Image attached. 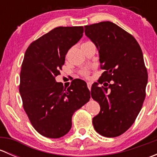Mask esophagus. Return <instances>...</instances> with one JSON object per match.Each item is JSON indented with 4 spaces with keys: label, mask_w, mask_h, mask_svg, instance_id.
Instances as JSON below:
<instances>
[{
    "label": "esophagus",
    "mask_w": 157,
    "mask_h": 157,
    "mask_svg": "<svg viewBox=\"0 0 157 157\" xmlns=\"http://www.w3.org/2000/svg\"><path fill=\"white\" fill-rule=\"evenodd\" d=\"M91 85H92V83H90V82H87V87L90 90V89H91Z\"/></svg>",
    "instance_id": "esophagus-1"
}]
</instances>
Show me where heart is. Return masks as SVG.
<instances>
[{"label": "heart", "instance_id": "1", "mask_svg": "<svg viewBox=\"0 0 157 157\" xmlns=\"http://www.w3.org/2000/svg\"><path fill=\"white\" fill-rule=\"evenodd\" d=\"M83 74L84 76H87V74H88V71H83Z\"/></svg>", "mask_w": 157, "mask_h": 157}]
</instances>
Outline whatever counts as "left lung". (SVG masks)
Masks as SVG:
<instances>
[{
	"label": "left lung",
	"mask_w": 157,
	"mask_h": 157,
	"mask_svg": "<svg viewBox=\"0 0 157 157\" xmlns=\"http://www.w3.org/2000/svg\"><path fill=\"white\" fill-rule=\"evenodd\" d=\"M85 34L99 51L105 70L91 87L100 112L93 118L97 133L107 137L121 135L138 115L146 96L147 71L143 53L134 36L109 21L85 26ZM104 86L98 85L103 82Z\"/></svg>",
	"instance_id": "8db88e82"
}]
</instances>
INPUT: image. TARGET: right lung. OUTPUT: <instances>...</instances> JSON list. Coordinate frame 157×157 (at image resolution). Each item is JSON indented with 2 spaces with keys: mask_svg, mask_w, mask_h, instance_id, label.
Here are the masks:
<instances>
[{
  "mask_svg": "<svg viewBox=\"0 0 157 157\" xmlns=\"http://www.w3.org/2000/svg\"><path fill=\"white\" fill-rule=\"evenodd\" d=\"M83 33V26H59L32 42L25 52L19 90L32 125L44 137L67 134L73 114L90 99L83 80H76L67 88L55 80L67 52Z\"/></svg>",
  "mask_w": 157,
  "mask_h": 157,
  "instance_id": "add662e5",
  "label": "right lung"
}]
</instances>
